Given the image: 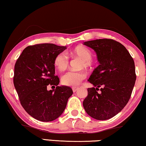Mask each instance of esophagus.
<instances>
[{
	"instance_id": "esophagus-1",
	"label": "esophagus",
	"mask_w": 146,
	"mask_h": 146,
	"mask_svg": "<svg viewBox=\"0 0 146 146\" xmlns=\"http://www.w3.org/2000/svg\"><path fill=\"white\" fill-rule=\"evenodd\" d=\"M78 89V88H77V87H72V90H73L74 92L77 91Z\"/></svg>"
}]
</instances>
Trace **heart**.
<instances>
[{"label":"heart","instance_id":"obj_1","mask_svg":"<svg viewBox=\"0 0 146 146\" xmlns=\"http://www.w3.org/2000/svg\"><path fill=\"white\" fill-rule=\"evenodd\" d=\"M73 55H75L80 58L84 62L83 65L85 67H88L90 65L93 58V54L89 48L83 45H79L75 48L71 52ZM69 63V58L64 52L58 54L54 59V66L58 70L63 71L67 68ZM85 78V74L82 72L68 71L62 75L61 81L65 86H75L78 85Z\"/></svg>","mask_w":146,"mask_h":146}]
</instances>
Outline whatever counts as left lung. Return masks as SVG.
Instances as JSON below:
<instances>
[{
	"label": "left lung",
	"mask_w": 146,
	"mask_h": 146,
	"mask_svg": "<svg viewBox=\"0 0 146 146\" xmlns=\"http://www.w3.org/2000/svg\"><path fill=\"white\" fill-rule=\"evenodd\" d=\"M84 44L95 51L100 64L88 80L94 87L88 88L83 107L92 118L107 120L118 114L131 97L136 80L135 64L125 47L113 39H96Z\"/></svg>",
	"instance_id": "obj_1"
}]
</instances>
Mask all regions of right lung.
Listing matches in <instances>:
<instances>
[{"mask_svg":"<svg viewBox=\"0 0 146 146\" xmlns=\"http://www.w3.org/2000/svg\"><path fill=\"white\" fill-rule=\"evenodd\" d=\"M66 49L53 43L29 45L15 63L13 83L20 103L37 120L48 122L58 118L73 94L70 87L58 86L60 78L55 75V58ZM50 85L56 89L47 90Z\"/></svg>","mask_w":146,"mask_h":146,"instance_id":"right-lung-1","label":"right lung"}]
</instances>
